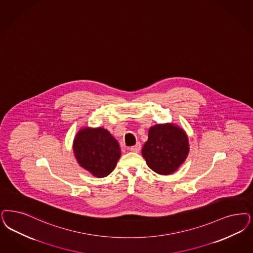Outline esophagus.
I'll use <instances>...</instances> for the list:
<instances>
[{
  "instance_id": "34e87169",
  "label": "esophagus",
  "mask_w": 253,
  "mask_h": 253,
  "mask_svg": "<svg viewBox=\"0 0 253 253\" xmlns=\"http://www.w3.org/2000/svg\"><path fill=\"white\" fill-rule=\"evenodd\" d=\"M140 149H141V144L140 143H136L134 146H132L130 148V150L132 152H139Z\"/></svg>"
}]
</instances>
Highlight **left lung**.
I'll use <instances>...</instances> for the list:
<instances>
[{
    "label": "left lung",
    "mask_w": 253,
    "mask_h": 253,
    "mask_svg": "<svg viewBox=\"0 0 253 253\" xmlns=\"http://www.w3.org/2000/svg\"><path fill=\"white\" fill-rule=\"evenodd\" d=\"M186 132L171 123L156 124L149 128L148 139L142 148L147 165L157 174H172L189 154Z\"/></svg>",
    "instance_id": "left-lung-1"
}]
</instances>
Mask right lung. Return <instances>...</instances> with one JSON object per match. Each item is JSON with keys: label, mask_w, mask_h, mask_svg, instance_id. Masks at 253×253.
Returning <instances> with one entry per match:
<instances>
[{"label": "right lung", "mask_w": 253, "mask_h": 253, "mask_svg": "<svg viewBox=\"0 0 253 253\" xmlns=\"http://www.w3.org/2000/svg\"><path fill=\"white\" fill-rule=\"evenodd\" d=\"M73 148L79 166L96 177L110 174L121 158L118 141L104 128L81 129L75 137Z\"/></svg>", "instance_id": "add662e5"}]
</instances>
